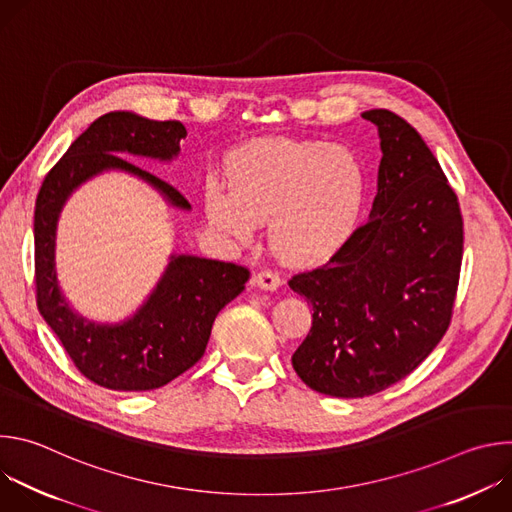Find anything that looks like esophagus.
<instances>
[{
  "label": "esophagus",
  "instance_id": "34e87169",
  "mask_svg": "<svg viewBox=\"0 0 512 512\" xmlns=\"http://www.w3.org/2000/svg\"><path fill=\"white\" fill-rule=\"evenodd\" d=\"M253 285L265 289V291H275L279 285H281V279L277 273L269 271V269H263L259 273L253 275Z\"/></svg>",
  "mask_w": 512,
  "mask_h": 512
}]
</instances>
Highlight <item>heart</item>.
Instances as JSON below:
<instances>
[{
    "instance_id": "heart-1",
    "label": "heart",
    "mask_w": 512,
    "mask_h": 512,
    "mask_svg": "<svg viewBox=\"0 0 512 512\" xmlns=\"http://www.w3.org/2000/svg\"><path fill=\"white\" fill-rule=\"evenodd\" d=\"M227 184L204 186L208 223L247 243L269 218L275 255L294 265L332 257L352 235L367 194L356 152L320 139L259 137L225 162Z\"/></svg>"
}]
</instances>
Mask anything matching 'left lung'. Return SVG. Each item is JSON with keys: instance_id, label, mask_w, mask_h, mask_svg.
Returning <instances> with one entry per match:
<instances>
[{"instance_id": "obj_1", "label": "left lung", "mask_w": 512, "mask_h": 512, "mask_svg": "<svg viewBox=\"0 0 512 512\" xmlns=\"http://www.w3.org/2000/svg\"><path fill=\"white\" fill-rule=\"evenodd\" d=\"M362 117L383 154L369 223L289 281L314 310L291 364L310 389L340 399L385 391L442 340L464 247L458 198L421 135L387 109Z\"/></svg>"}]
</instances>
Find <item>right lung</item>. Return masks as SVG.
Listing matches in <instances>:
<instances>
[{
  "label": "right lung",
  "mask_w": 512,
  "mask_h": 512,
  "mask_svg": "<svg viewBox=\"0 0 512 512\" xmlns=\"http://www.w3.org/2000/svg\"><path fill=\"white\" fill-rule=\"evenodd\" d=\"M182 137L186 127L180 121L111 111L70 143L36 198L38 310L77 369L111 391H152L194 367L206 350L216 314L241 294L249 279V271L235 263L170 253L148 298L119 322L91 320L64 296L56 269V239L68 198L101 174L121 172L148 184L168 208L190 212L188 200L174 186L121 158L172 164L180 156Z\"/></svg>",
  "instance_id": "1"
}]
</instances>
